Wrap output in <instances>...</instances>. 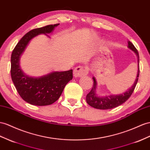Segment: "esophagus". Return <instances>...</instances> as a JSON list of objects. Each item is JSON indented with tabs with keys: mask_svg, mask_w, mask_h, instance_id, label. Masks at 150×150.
Masks as SVG:
<instances>
[{
	"mask_svg": "<svg viewBox=\"0 0 150 150\" xmlns=\"http://www.w3.org/2000/svg\"><path fill=\"white\" fill-rule=\"evenodd\" d=\"M88 73H89V68L87 67L79 66L74 69V75L75 77H80V76L87 75Z\"/></svg>",
	"mask_w": 150,
	"mask_h": 150,
	"instance_id": "34e87169",
	"label": "esophagus"
}]
</instances>
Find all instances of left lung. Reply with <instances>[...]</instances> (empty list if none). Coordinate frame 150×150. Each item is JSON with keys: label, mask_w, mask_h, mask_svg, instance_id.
I'll return each mask as SVG.
<instances>
[{"label": "left lung", "mask_w": 150, "mask_h": 150, "mask_svg": "<svg viewBox=\"0 0 150 150\" xmlns=\"http://www.w3.org/2000/svg\"><path fill=\"white\" fill-rule=\"evenodd\" d=\"M128 48L134 51L137 57V74L135 82H134L132 86L130 87L124 93L120 94H112L110 96H99L97 95L96 92L97 88V82L94 76H93V79L94 80V84L93 88H92L90 93L86 96V101L91 106L99 110L112 109L124 103L132 94L137 83L138 77H139V56L137 50L130 41H128Z\"/></svg>", "instance_id": "obj_1"}]
</instances>
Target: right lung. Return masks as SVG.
<instances>
[{"instance_id": "add662e5", "label": "right lung", "mask_w": 150, "mask_h": 150, "mask_svg": "<svg viewBox=\"0 0 150 150\" xmlns=\"http://www.w3.org/2000/svg\"><path fill=\"white\" fill-rule=\"evenodd\" d=\"M59 24L50 25L32 30L23 37L14 47L11 58V75L15 87L24 101L36 106L50 105L56 101L67 83L72 80L73 70L52 71L38 77L27 75L20 67V57L33 38L51 33Z\"/></svg>"}]
</instances>
